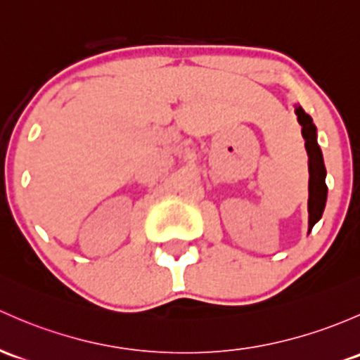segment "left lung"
I'll return each instance as SVG.
<instances>
[{
    "mask_svg": "<svg viewBox=\"0 0 360 360\" xmlns=\"http://www.w3.org/2000/svg\"><path fill=\"white\" fill-rule=\"evenodd\" d=\"M298 117V124L302 126V136L305 139V150L309 155V233L314 224L323 217L324 207H326L328 186H326V167H324L323 151L317 145V132L312 119L302 110L300 107L295 108Z\"/></svg>",
    "mask_w": 360,
    "mask_h": 360,
    "instance_id": "8db88e82",
    "label": "left lung"
}]
</instances>
